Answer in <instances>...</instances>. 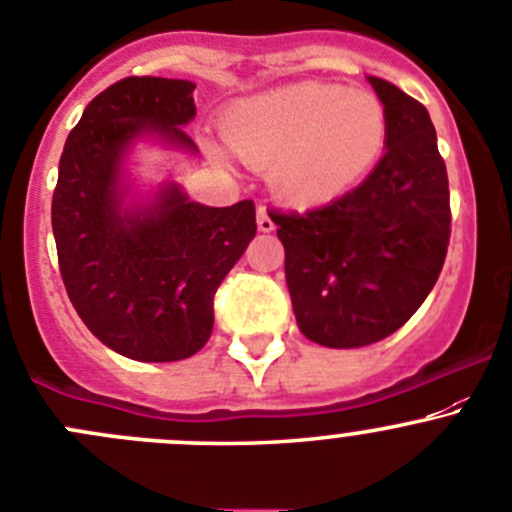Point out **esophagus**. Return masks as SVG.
Listing matches in <instances>:
<instances>
[{"label":"esophagus","mask_w":512,"mask_h":512,"mask_svg":"<svg viewBox=\"0 0 512 512\" xmlns=\"http://www.w3.org/2000/svg\"><path fill=\"white\" fill-rule=\"evenodd\" d=\"M257 230H260V232L275 230V222H272V217L267 215L265 207H260V210H257Z\"/></svg>","instance_id":"esophagus-1"}]
</instances>
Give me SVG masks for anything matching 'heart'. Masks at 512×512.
I'll return each instance as SVG.
<instances>
[{
    "instance_id": "obj_1",
    "label": "heart",
    "mask_w": 512,
    "mask_h": 512,
    "mask_svg": "<svg viewBox=\"0 0 512 512\" xmlns=\"http://www.w3.org/2000/svg\"><path fill=\"white\" fill-rule=\"evenodd\" d=\"M240 160L267 167V185L292 207H320L350 192L380 160L388 112L370 89L300 82L237 99L220 119ZM212 157H222L207 145Z\"/></svg>"
}]
</instances>
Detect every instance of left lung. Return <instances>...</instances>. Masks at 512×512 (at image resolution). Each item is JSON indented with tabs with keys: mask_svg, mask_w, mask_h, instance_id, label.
<instances>
[{
	"mask_svg": "<svg viewBox=\"0 0 512 512\" xmlns=\"http://www.w3.org/2000/svg\"><path fill=\"white\" fill-rule=\"evenodd\" d=\"M388 112L385 155L330 205L270 215L302 335L362 347L393 335L438 282L450 240V190L438 135L418 99L367 77Z\"/></svg>",
	"mask_w": 512,
	"mask_h": 512,
	"instance_id": "obj_1",
	"label": "left lung"
}]
</instances>
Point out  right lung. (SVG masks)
<instances>
[{"instance_id": "add662e5", "label": "right lung", "mask_w": 512, "mask_h": 512, "mask_svg": "<svg viewBox=\"0 0 512 512\" xmlns=\"http://www.w3.org/2000/svg\"><path fill=\"white\" fill-rule=\"evenodd\" d=\"M195 82L127 77L69 132L52 197L59 270L74 310L137 362L192 357L210 340L212 297L255 237V205L207 207L172 177L142 190L137 145L197 155L185 132Z\"/></svg>"}]
</instances>
